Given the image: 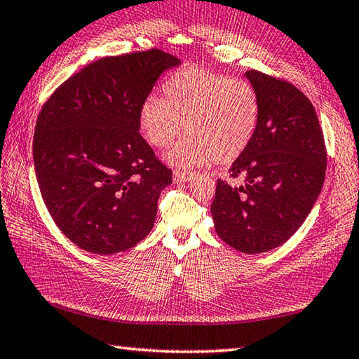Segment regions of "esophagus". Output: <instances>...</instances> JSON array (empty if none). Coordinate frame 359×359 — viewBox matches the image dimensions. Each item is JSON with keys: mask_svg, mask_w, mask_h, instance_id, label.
<instances>
[{"mask_svg": "<svg viewBox=\"0 0 359 359\" xmlns=\"http://www.w3.org/2000/svg\"><path fill=\"white\" fill-rule=\"evenodd\" d=\"M193 177V172L190 171H180V169H175L174 171V180L175 182H187Z\"/></svg>", "mask_w": 359, "mask_h": 359, "instance_id": "34e87169", "label": "esophagus"}]
</instances>
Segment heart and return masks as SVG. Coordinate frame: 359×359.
Segmentation results:
<instances>
[{"label": "heart", "instance_id": "b5f03b06", "mask_svg": "<svg viewBox=\"0 0 359 359\" xmlns=\"http://www.w3.org/2000/svg\"><path fill=\"white\" fill-rule=\"evenodd\" d=\"M165 100L147 97L140 109V126L149 144L171 146L182 133L184 141L169 154L175 166L223 165L242 155L259 126L260 102L256 89L242 78L187 67L166 81Z\"/></svg>", "mask_w": 359, "mask_h": 359}]
</instances>
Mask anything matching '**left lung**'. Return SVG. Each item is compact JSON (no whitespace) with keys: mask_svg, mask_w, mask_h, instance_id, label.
Masks as SVG:
<instances>
[{"mask_svg":"<svg viewBox=\"0 0 359 359\" xmlns=\"http://www.w3.org/2000/svg\"><path fill=\"white\" fill-rule=\"evenodd\" d=\"M260 102L259 126L246 151L217 180L210 212L219 238L259 254L283 245L304 223L320 194L327 147L316 109L283 78L248 70Z\"/></svg>","mask_w":359,"mask_h":359,"instance_id":"left-lung-1","label":"left lung"}]
</instances>
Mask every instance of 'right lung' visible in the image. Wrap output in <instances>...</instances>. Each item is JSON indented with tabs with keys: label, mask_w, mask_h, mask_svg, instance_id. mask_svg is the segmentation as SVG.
Masks as SVG:
<instances>
[{
	"label": "right lung",
	"mask_w": 359,
	"mask_h": 359,
	"mask_svg": "<svg viewBox=\"0 0 359 359\" xmlns=\"http://www.w3.org/2000/svg\"><path fill=\"white\" fill-rule=\"evenodd\" d=\"M179 62L157 48L105 56L43 103L32 141L37 184L56 226L81 250L116 254L151 232L172 171L141 136L140 109Z\"/></svg>",
	"instance_id": "right-lung-1"
}]
</instances>
